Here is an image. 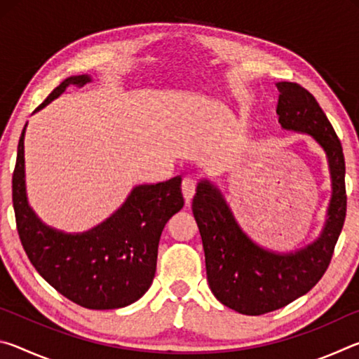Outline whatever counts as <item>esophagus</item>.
Returning a JSON list of instances; mask_svg holds the SVG:
<instances>
[{
	"instance_id": "1",
	"label": "esophagus",
	"mask_w": 359,
	"mask_h": 359,
	"mask_svg": "<svg viewBox=\"0 0 359 359\" xmlns=\"http://www.w3.org/2000/svg\"><path fill=\"white\" fill-rule=\"evenodd\" d=\"M194 191H196V182L193 179H184V182H182V193H184V199L187 204L191 203Z\"/></svg>"
}]
</instances>
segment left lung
Masks as SVG:
<instances>
[{"instance_id": "8db88e82", "label": "left lung", "mask_w": 359, "mask_h": 359, "mask_svg": "<svg viewBox=\"0 0 359 359\" xmlns=\"http://www.w3.org/2000/svg\"><path fill=\"white\" fill-rule=\"evenodd\" d=\"M277 115L283 130L312 136L325 150L332 194L320 238L296 252L267 250L248 238L209 180L198 184L193 215L203 239L205 272L212 293L233 311L263 315L288 306L311 291L331 263L347 214L342 145L323 109L306 88L278 82Z\"/></svg>"}]
</instances>
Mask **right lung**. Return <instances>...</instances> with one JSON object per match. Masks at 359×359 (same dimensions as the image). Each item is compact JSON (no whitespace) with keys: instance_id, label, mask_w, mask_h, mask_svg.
Here are the masks:
<instances>
[{"instance_id":"obj_1","label":"right lung","mask_w":359,"mask_h":359,"mask_svg":"<svg viewBox=\"0 0 359 359\" xmlns=\"http://www.w3.org/2000/svg\"><path fill=\"white\" fill-rule=\"evenodd\" d=\"M88 76H71L36 109L68 87H83ZM22 131L12 174V203L19 238L28 259L58 293L85 309L107 311L130 306L145 294L156 271L158 242L169 218L184 208L180 175L137 185L118 210L85 233L68 234L47 226L29 208Z\"/></svg>"}]
</instances>
